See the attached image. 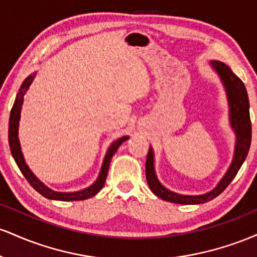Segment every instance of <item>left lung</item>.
<instances>
[{
	"mask_svg": "<svg viewBox=\"0 0 257 257\" xmlns=\"http://www.w3.org/2000/svg\"><path fill=\"white\" fill-rule=\"evenodd\" d=\"M210 66L217 73L225 88L228 102L229 124L235 134L234 153L231 164L213 190L203 194H180L168 190L159 182L155 170V152L150 146L146 159V180L149 187L156 196L163 200L176 204H203L217 197L235 178L241 164L245 161L251 144V122L249 113V98L244 83L232 72L228 65L217 60H211Z\"/></svg>",
	"mask_w": 257,
	"mask_h": 257,
	"instance_id": "8db88e82",
	"label": "left lung"
}]
</instances>
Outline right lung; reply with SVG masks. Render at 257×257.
Segmentation results:
<instances>
[{"instance_id":"1","label":"right lung","mask_w":257,"mask_h":257,"mask_svg":"<svg viewBox=\"0 0 257 257\" xmlns=\"http://www.w3.org/2000/svg\"><path fill=\"white\" fill-rule=\"evenodd\" d=\"M35 77H36V72L31 73L30 76L25 78V81L23 82V84L20 85L19 91H18L16 100H14L13 107H12L11 116H10V128H8V141H10V149L12 152V156H13L14 161H16L17 166L19 167L20 172L23 173V175L25 176V179L28 180L29 184H30L35 190L37 191L38 193L42 194L43 197L48 199L53 200H63V202H70V200H83L88 199L90 197L95 196L96 193L99 192L100 190L104 186L106 181V176H107L108 167H110V162L112 156L116 153L118 147L124 143L125 140H128L129 137L125 135V137H120L117 140H114L113 143L108 146L107 151H106V155L104 157V161H102L101 169H100V173L96 178L94 184H91L88 187L83 188L81 191H76V192H58V191L52 190L48 186H46L41 181L40 179L35 175L34 173L31 172V169L29 168L28 164H26L24 155L22 152V146H20L19 141V120H20V114H22V106L23 102H24V95L26 91L29 90L32 82H34Z\"/></svg>"}]
</instances>
